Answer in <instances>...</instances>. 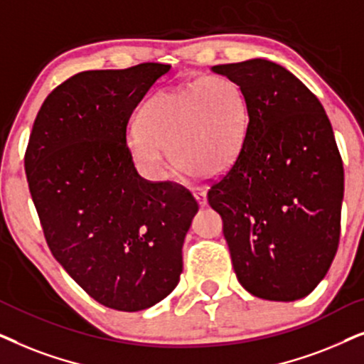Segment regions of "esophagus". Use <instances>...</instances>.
Wrapping results in <instances>:
<instances>
[{
    "mask_svg": "<svg viewBox=\"0 0 364 364\" xmlns=\"http://www.w3.org/2000/svg\"><path fill=\"white\" fill-rule=\"evenodd\" d=\"M195 198H196L198 205H200L201 208L208 205V200H206V193H205V191H201V190L195 191Z\"/></svg>",
    "mask_w": 364,
    "mask_h": 364,
    "instance_id": "esophagus-1",
    "label": "esophagus"
}]
</instances>
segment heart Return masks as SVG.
I'll list each match as a JSON object with an SVG mask.
<instances>
[{"label":"heart","mask_w":364,"mask_h":364,"mask_svg":"<svg viewBox=\"0 0 364 364\" xmlns=\"http://www.w3.org/2000/svg\"><path fill=\"white\" fill-rule=\"evenodd\" d=\"M248 121V100L241 86L226 76H208L154 95L126 144L151 179L168 176V148L178 169L215 176L238 158Z\"/></svg>","instance_id":"heart-1"}]
</instances>
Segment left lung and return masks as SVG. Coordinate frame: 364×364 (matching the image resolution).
<instances>
[{
	"label": "left lung",
	"mask_w": 364,
	"mask_h": 364,
	"mask_svg": "<svg viewBox=\"0 0 364 364\" xmlns=\"http://www.w3.org/2000/svg\"><path fill=\"white\" fill-rule=\"evenodd\" d=\"M248 100V132L208 203L220 213L236 278L269 301L308 296L341 230L345 171L319 100L287 68L248 60L211 68Z\"/></svg>",
	"instance_id": "left-lung-1"
}]
</instances>
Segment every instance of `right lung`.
Returning <instances> with one entry per match:
<instances>
[{"label":"right lung","instance_id":"right-lung-1","mask_svg":"<svg viewBox=\"0 0 364 364\" xmlns=\"http://www.w3.org/2000/svg\"><path fill=\"white\" fill-rule=\"evenodd\" d=\"M169 65L83 71L48 95L24 169L46 243L100 304L141 311L176 288L198 211L190 191L134 168L126 126Z\"/></svg>","mask_w":364,"mask_h":364}]
</instances>
